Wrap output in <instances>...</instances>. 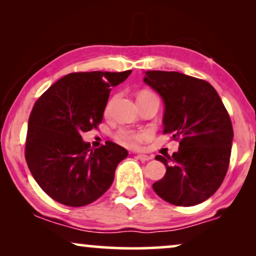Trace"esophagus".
I'll list each match as a JSON object with an SVG mask.
<instances>
[{"mask_svg":"<svg viewBox=\"0 0 256 256\" xmlns=\"http://www.w3.org/2000/svg\"><path fill=\"white\" fill-rule=\"evenodd\" d=\"M136 158L142 160V162H146V160H152V157L148 156V155H144V154H138V155L136 156Z\"/></svg>","mask_w":256,"mask_h":256,"instance_id":"esophagus-1","label":"esophagus"}]
</instances>
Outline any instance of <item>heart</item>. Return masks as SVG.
I'll return each mask as SVG.
<instances>
[{
	"mask_svg": "<svg viewBox=\"0 0 256 256\" xmlns=\"http://www.w3.org/2000/svg\"><path fill=\"white\" fill-rule=\"evenodd\" d=\"M146 94H152L149 92H143L140 94L141 96H146ZM112 104V101H110L106 107V112L110 110ZM149 134L144 130H130V129H122L118 132L116 138L118 142L122 143V144L128 146H138L141 144V143L144 141V140L148 138Z\"/></svg>",
	"mask_w": 256,
	"mask_h": 256,
	"instance_id": "heart-1",
	"label": "heart"
}]
</instances>
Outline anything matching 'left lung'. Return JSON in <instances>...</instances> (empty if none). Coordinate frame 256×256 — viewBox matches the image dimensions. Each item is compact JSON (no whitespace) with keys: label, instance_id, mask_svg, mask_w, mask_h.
I'll use <instances>...</instances> for the list:
<instances>
[{"label":"left lung","instance_id":"left-lung-1","mask_svg":"<svg viewBox=\"0 0 256 256\" xmlns=\"http://www.w3.org/2000/svg\"><path fill=\"white\" fill-rule=\"evenodd\" d=\"M143 82L164 102L163 132L180 138L172 156H156L166 172L152 184L154 191L177 206L200 204L218 190L228 169L233 140L230 115L205 80L174 71H146Z\"/></svg>","mask_w":256,"mask_h":256}]
</instances>
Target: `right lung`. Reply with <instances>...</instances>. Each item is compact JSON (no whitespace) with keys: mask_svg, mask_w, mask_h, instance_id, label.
Returning <instances> with one entry per match:
<instances>
[{"mask_svg":"<svg viewBox=\"0 0 256 256\" xmlns=\"http://www.w3.org/2000/svg\"><path fill=\"white\" fill-rule=\"evenodd\" d=\"M130 73L132 70L70 73L34 104L28 124L26 160L34 180L56 202L85 206L110 188L115 169L128 152L110 141L90 148L82 134L102 121L110 87Z\"/></svg>","mask_w":256,"mask_h":256,"instance_id":"1","label":"right lung"}]
</instances>
